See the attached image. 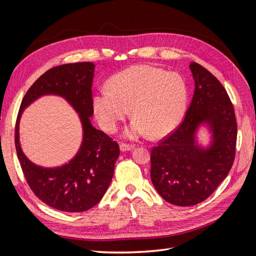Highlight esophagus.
I'll return each instance as SVG.
<instances>
[{
	"label": "esophagus",
	"mask_w": 256,
	"mask_h": 256,
	"mask_svg": "<svg viewBox=\"0 0 256 256\" xmlns=\"http://www.w3.org/2000/svg\"><path fill=\"white\" fill-rule=\"evenodd\" d=\"M120 148L122 152H127V150H131L134 148V145L132 144H126V143H120Z\"/></svg>",
	"instance_id": "obj_1"
}]
</instances>
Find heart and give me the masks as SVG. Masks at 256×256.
I'll return each mask as SVG.
<instances>
[{"mask_svg":"<svg viewBox=\"0 0 256 256\" xmlns=\"http://www.w3.org/2000/svg\"><path fill=\"white\" fill-rule=\"evenodd\" d=\"M109 90L94 98L100 126L113 134L131 110L134 118L125 136L136 138L148 134L157 138L172 131L182 118L187 88L182 76L148 65L132 66L112 76Z\"/></svg>","mask_w":256,"mask_h":256,"instance_id":"obj_1","label":"heart"}]
</instances>
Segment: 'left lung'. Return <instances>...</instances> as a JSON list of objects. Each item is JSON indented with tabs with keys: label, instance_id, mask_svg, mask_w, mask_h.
I'll return each instance as SVG.
<instances>
[{
	"label": "left lung",
	"instance_id": "8db88e82",
	"mask_svg": "<svg viewBox=\"0 0 256 256\" xmlns=\"http://www.w3.org/2000/svg\"><path fill=\"white\" fill-rule=\"evenodd\" d=\"M189 67L196 88L184 120L150 154L154 187L176 206L196 205L212 194L228 176L236 152V116L226 88L196 62ZM204 122L213 132V143L206 150L195 142V131Z\"/></svg>",
	"mask_w": 256,
	"mask_h": 256
}]
</instances>
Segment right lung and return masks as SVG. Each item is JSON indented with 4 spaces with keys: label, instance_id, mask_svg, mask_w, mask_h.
<instances>
[{
    "label": "right lung",
    "instance_id": "1",
    "mask_svg": "<svg viewBox=\"0 0 256 256\" xmlns=\"http://www.w3.org/2000/svg\"><path fill=\"white\" fill-rule=\"evenodd\" d=\"M95 65L90 62L53 67L38 78L22 99L14 130V145L23 175L34 194L44 204L66 212L88 210L99 203L109 187L120 146L92 126L94 113L92 84ZM42 94L64 96L80 113L84 141L78 154L63 167L46 169L32 164L18 143L20 114L30 103Z\"/></svg>",
    "mask_w": 256,
    "mask_h": 256
}]
</instances>
